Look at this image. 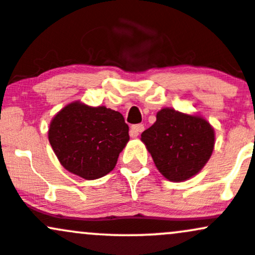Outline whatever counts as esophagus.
I'll list each match as a JSON object with an SVG mask.
<instances>
[{
  "mask_svg": "<svg viewBox=\"0 0 255 255\" xmlns=\"http://www.w3.org/2000/svg\"><path fill=\"white\" fill-rule=\"evenodd\" d=\"M144 130V126L143 125H134L130 127V130H129V134L132 138H136L139 134H140L141 132Z\"/></svg>",
  "mask_w": 255,
  "mask_h": 255,
  "instance_id": "obj_1",
  "label": "esophagus"
}]
</instances>
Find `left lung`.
<instances>
[{
	"label": "left lung",
	"mask_w": 255,
	"mask_h": 255,
	"mask_svg": "<svg viewBox=\"0 0 255 255\" xmlns=\"http://www.w3.org/2000/svg\"><path fill=\"white\" fill-rule=\"evenodd\" d=\"M140 140L159 172L171 182H184L202 171L215 146V132L204 117L163 107Z\"/></svg>",
	"instance_id": "left-lung-1"
}]
</instances>
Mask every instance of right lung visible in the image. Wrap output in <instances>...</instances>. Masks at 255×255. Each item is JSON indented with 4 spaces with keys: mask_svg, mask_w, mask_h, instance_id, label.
<instances>
[{
    "mask_svg": "<svg viewBox=\"0 0 255 255\" xmlns=\"http://www.w3.org/2000/svg\"><path fill=\"white\" fill-rule=\"evenodd\" d=\"M128 130L119 111L77 100L51 120L49 141L67 171L92 181L114 170L129 140Z\"/></svg>",
    "mask_w": 255,
    "mask_h": 255,
    "instance_id": "add662e5",
    "label": "right lung"
}]
</instances>
